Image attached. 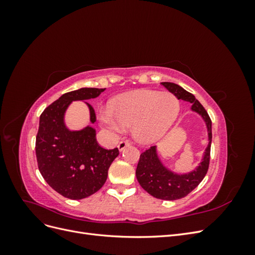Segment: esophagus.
I'll list each match as a JSON object with an SVG mask.
<instances>
[{
	"instance_id": "esophagus-1",
	"label": "esophagus",
	"mask_w": 255,
	"mask_h": 255,
	"mask_svg": "<svg viewBox=\"0 0 255 255\" xmlns=\"http://www.w3.org/2000/svg\"><path fill=\"white\" fill-rule=\"evenodd\" d=\"M130 143H129V141L128 140H121L120 142H119V144H118V149H119V151L120 152H122L123 150H125L127 146H128Z\"/></svg>"
}]
</instances>
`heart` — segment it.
Masks as SVG:
<instances>
[{
  "label": "heart",
  "mask_w": 255,
  "mask_h": 255,
  "mask_svg": "<svg viewBox=\"0 0 255 255\" xmlns=\"http://www.w3.org/2000/svg\"><path fill=\"white\" fill-rule=\"evenodd\" d=\"M179 112V101L170 92L136 90L115 98L110 109L99 111L98 117L114 132L132 128L138 141L153 143L169 132Z\"/></svg>",
  "instance_id": "heart-1"
}]
</instances>
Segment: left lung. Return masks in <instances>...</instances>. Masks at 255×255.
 <instances>
[{"instance_id": "8db88e82", "label": "left lung", "mask_w": 255, "mask_h": 255, "mask_svg": "<svg viewBox=\"0 0 255 255\" xmlns=\"http://www.w3.org/2000/svg\"><path fill=\"white\" fill-rule=\"evenodd\" d=\"M169 91L179 100L191 103V111L201 116L207 129L208 143L203 153V157L195 170L188 173H176L166 167L157 153V146H151L140 154L136 169V177L140 186L153 196L161 200H177L186 197L201 183L207 172L210 165V153L212 144V121L210 116L204 110L194 95L182 88L179 85L170 82H163Z\"/></svg>"}]
</instances>
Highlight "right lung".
I'll use <instances>...</instances> for the list:
<instances>
[{
	"label": "right lung",
	"mask_w": 255,
	"mask_h": 255,
	"mask_svg": "<svg viewBox=\"0 0 255 255\" xmlns=\"http://www.w3.org/2000/svg\"><path fill=\"white\" fill-rule=\"evenodd\" d=\"M105 88H81L61 96L43 111L36 137V157L43 179L58 194L81 200L94 195L107 179L118 148L106 150L97 142L96 129L87 126L80 130L69 129L65 114L73 101L99 97ZM90 122L96 113L87 103Z\"/></svg>",
	"instance_id": "1"
}]
</instances>
